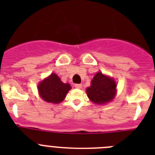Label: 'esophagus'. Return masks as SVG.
I'll use <instances>...</instances> for the list:
<instances>
[{
  "instance_id": "obj_1",
  "label": "esophagus",
  "mask_w": 155,
  "mask_h": 155,
  "mask_svg": "<svg viewBox=\"0 0 155 155\" xmlns=\"http://www.w3.org/2000/svg\"><path fill=\"white\" fill-rule=\"evenodd\" d=\"M74 87H76V88H81L82 84H75Z\"/></svg>"
}]
</instances>
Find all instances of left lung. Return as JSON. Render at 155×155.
<instances>
[{
  "label": "left lung",
  "mask_w": 155,
  "mask_h": 155,
  "mask_svg": "<svg viewBox=\"0 0 155 155\" xmlns=\"http://www.w3.org/2000/svg\"><path fill=\"white\" fill-rule=\"evenodd\" d=\"M91 84L86 91L91 102L101 105L110 102L115 97L116 84L113 78L98 72L94 75Z\"/></svg>",
  "instance_id": "8db88e82"
}]
</instances>
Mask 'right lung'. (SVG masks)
Instances as JSON below:
<instances>
[{
	"mask_svg": "<svg viewBox=\"0 0 155 155\" xmlns=\"http://www.w3.org/2000/svg\"><path fill=\"white\" fill-rule=\"evenodd\" d=\"M71 88V85L68 83H63L56 74H52L49 78L42 81L38 87L41 98L46 102L52 103L62 102Z\"/></svg>",
	"mask_w": 155,
	"mask_h": 155,
	"instance_id": "1",
	"label": "right lung"
}]
</instances>
